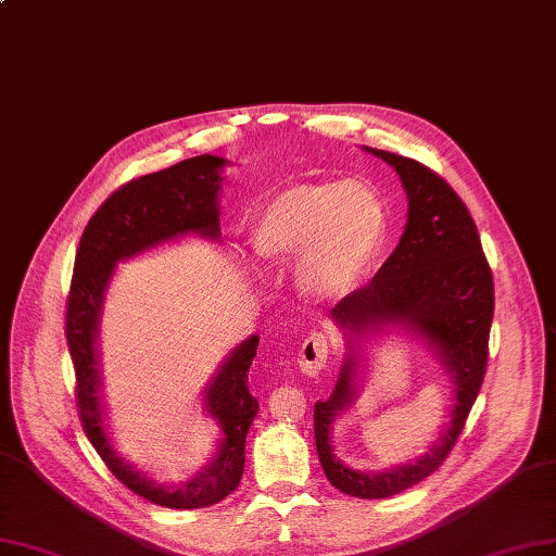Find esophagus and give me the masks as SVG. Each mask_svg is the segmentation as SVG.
<instances>
[{"label": "esophagus", "mask_w": 556, "mask_h": 556, "mask_svg": "<svg viewBox=\"0 0 556 556\" xmlns=\"http://www.w3.org/2000/svg\"><path fill=\"white\" fill-rule=\"evenodd\" d=\"M328 337L320 334V332H314L312 337L304 339V344L300 349V355H298V365L302 369V374L307 376H316L320 369L326 367L328 363Z\"/></svg>", "instance_id": "1"}]
</instances>
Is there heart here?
Here are the masks:
<instances>
[{"label": "heart", "instance_id": "heart-1", "mask_svg": "<svg viewBox=\"0 0 556 556\" xmlns=\"http://www.w3.org/2000/svg\"><path fill=\"white\" fill-rule=\"evenodd\" d=\"M388 236V212L367 182L295 185L267 199L252 228L256 254L293 261L304 295L342 300L369 275Z\"/></svg>", "mask_w": 556, "mask_h": 556}]
</instances>
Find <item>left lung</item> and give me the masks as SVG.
Masks as SVG:
<instances>
[{"label":"left lung","instance_id":"left-lung-1","mask_svg":"<svg viewBox=\"0 0 556 556\" xmlns=\"http://www.w3.org/2000/svg\"><path fill=\"white\" fill-rule=\"evenodd\" d=\"M395 168L408 195V222L395 252L376 277L349 293L332 318L349 334L363 337L376 326L397 324L422 334L437 349L455 381L451 425L416 464L383 473L353 471L332 455L330 427L355 400V355L349 353L337 386L314 406L316 453L332 485L357 498H386L418 485L451 455L478 397L488 369L494 281L482 254L476 222L439 173L416 159L371 150Z\"/></svg>","mask_w":556,"mask_h":556}]
</instances>
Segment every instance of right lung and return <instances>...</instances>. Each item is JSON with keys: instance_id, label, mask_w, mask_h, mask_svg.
I'll return each mask as SVG.
<instances>
[{"instance_id": "obj_1", "label": "right lung", "mask_w": 556, "mask_h": 556, "mask_svg": "<svg viewBox=\"0 0 556 556\" xmlns=\"http://www.w3.org/2000/svg\"><path fill=\"white\" fill-rule=\"evenodd\" d=\"M222 156H191L170 168L129 180L115 189L87 222L76 249L74 277L66 295V344L76 371V404L87 439L113 476L134 494L156 506L193 510L219 504L240 485L244 471V441L249 425L258 414V402L249 392L247 376L258 349V337H249L230 353L207 388V410L219 420L224 441L205 471L177 488L156 485L119 459L105 437L99 404V367L94 337L103 291L113 267L146 249L185 232L219 238Z\"/></svg>"}]
</instances>
